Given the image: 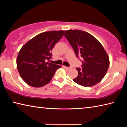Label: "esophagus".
Here are the masks:
<instances>
[{
    "label": "esophagus",
    "mask_w": 127,
    "mask_h": 127,
    "mask_svg": "<svg viewBox=\"0 0 127 127\" xmlns=\"http://www.w3.org/2000/svg\"><path fill=\"white\" fill-rule=\"evenodd\" d=\"M63 67L66 70H69L71 69V67H68V66H64Z\"/></svg>",
    "instance_id": "34e87169"
}]
</instances>
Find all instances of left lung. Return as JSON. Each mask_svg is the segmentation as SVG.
I'll return each instance as SVG.
<instances>
[{
  "mask_svg": "<svg viewBox=\"0 0 127 127\" xmlns=\"http://www.w3.org/2000/svg\"><path fill=\"white\" fill-rule=\"evenodd\" d=\"M64 36L76 54L83 58L82 68H77L78 74L73 81L84 87H91L102 80L109 66V58L101 43L86 32L66 30Z\"/></svg>",
  "mask_w": 127,
  "mask_h": 127,
  "instance_id": "obj_1",
  "label": "left lung"
}]
</instances>
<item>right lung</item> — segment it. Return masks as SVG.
<instances>
[{"label": "right lung", "mask_w": 127, "mask_h": 127, "mask_svg": "<svg viewBox=\"0 0 127 127\" xmlns=\"http://www.w3.org/2000/svg\"><path fill=\"white\" fill-rule=\"evenodd\" d=\"M64 31L40 33L29 40L21 49L17 66L21 78L33 87H41L50 82L61 65L47 62L51 58V50L63 37Z\"/></svg>", "instance_id": "obj_1"}]
</instances>
